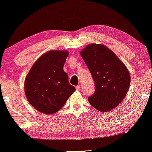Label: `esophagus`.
<instances>
[{
  "label": "esophagus",
  "instance_id": "1",
  "mask_svg": "<svg viewBox=\"0 0 152 152\" xmlns=\"http://www.w3.org/2000/svg\"><path fill=\"white\" fill-rule=\"evenodd\" d=\"M75 89H76V90L79 91V89H80V86H77L75 87Z\"/></svg>",
  "mask_w": 152,
  "mask_h": 152
}]
</instances>
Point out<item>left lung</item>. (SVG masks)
<instances>
[{
    "label": "left lung",
    "mask_w": 152,
    "mask_h": 152,
    "mask_svg": "<svg viewBox=\"0 0 152 152\" xmlns=\"http://www.w3.org/2000/svg\"><path fill=\"white\" fill-rule=\"evenodd\" d=\"M80 54L96 86L94 94L88 98L89 104L98 111H110L123 101L128 91L131 77L127 68L102 44H89Z\"/></svg>",
    "instance_id": "8db88e82"
}]
</instances>
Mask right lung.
<instances>
[{
  "instance_id": "1",
  "label": "right lung",
  "mask_w": 152,
  "mask_h": 152,
  "mask_svg": "<svg viewBox=\"0 0 152 152\" xmlns=\"http://www.w3.org/2000/svg\"><path fill=\"white\" fill-rule=\"evenodd\" d=\"M68 55L67 51L47 52L37 60L26 76L24 86L27 99L40 113H56L75 91L63 70Z\"/></svg>"
}]
</instances>
